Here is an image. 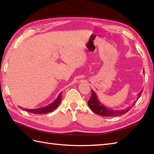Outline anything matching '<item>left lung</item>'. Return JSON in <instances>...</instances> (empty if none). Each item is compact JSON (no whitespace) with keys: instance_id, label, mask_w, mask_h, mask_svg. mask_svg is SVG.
I'll list each match as a JSON object with an SVG mask.
<instances>
[{"instance_id":"left-lung-1","label":"left lung","mask_w":154,"mask_h":154,"mask_svg":"<svg viewBox=\"0 0 154 154\" xmlns=\"http://www.w3.org/2000/svg\"><path fill=\"white\" fill-rule=\"evenodd\" d=\"M143 73H144V70H143ZM143 90H142L138 94V97H137V99H138V98L141 96V94L142 93ZM135 103H133L131 106H129L128 108L125 109H122V110H112L110 109H109L106 106H105L100 102V100L98 99L97 95L96 93H94V91H92V95L91 97L88 100V105H89L90 109L92 110L94 113L97 114H99L100 116H120L122 115V114H126L128 111L130 109H132V107L134 105Z\"/></svg>"}]
</instances>
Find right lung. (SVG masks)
<instances>
[{"label": "right lung", "mask_w": 154, "mask_h": 154, "mask_svg": "<svg viewBox=\"0 0 154 154\" xmlns=\"http://www.w3.org/2000/svg\"><path fill=\"white\" fill-rule=\"evenodd\" d=\"M61 94H62V93L61 92L60 94L58 95L57 99L55 100V101H54L53 103H51L50 104H49V105L46 106L39 108V109H23L22 107L21 109H23V110H26L29 112L34 113V114H45V113L52 112V111H54L55 109H56L57 107H58V106L60 105L61 100Z\"/></svg>", "instance_id": "obj_1"}]
</instances>
